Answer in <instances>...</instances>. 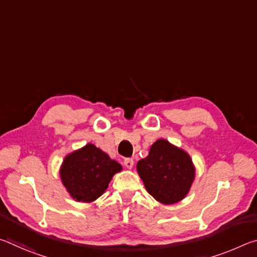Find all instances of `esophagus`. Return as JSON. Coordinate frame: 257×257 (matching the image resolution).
I'll return each mask as SVG.
<instances>
[{"label":"esophagus","instance_id":"esophagus-1","mask_svg":"<svg viewBox=\"0 0 257 257\" xmlns=\"http://www.w3.org/2000/svg\"><path fill=\"white\" fill-rule=\"evenodd\" d=\"M123 164L127 169H132L134 167V160L133 159H124Z\"/></svg>","mask_w":257,"mask_h":257}]
</instances>
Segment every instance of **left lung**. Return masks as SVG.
Segmentation results:
<instances>
[{
    "instance_id": "1",
    "label": "left lung",
    "mask_w": 257,
    "mask_h": 257,
    "mask_svg": "<svg viewBox=\"0 0 257 257\" xmlns=\"http://www.w3.org/2000/svg\"><path fill=\"white\" fill-rule=\"evenodd\" d=\"M137 171L146 190L167 205L181 201L195 178L190 156L165 139L151 146L149 155L137 163Z\"/></svg>"
}]
</instances>
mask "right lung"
Masks as SVG:
<instances>
[{
  "label": "right lung",
  "instance_id": "obj_1",
  "mask_svg": "<svg viewBox=\"0 0 257 257\" xmlns=\"http://www.w3.org/2000/svg\"><path fill=\"white\" fill-rule=\"evenodd\" d=\"M122 167L93 144L69 154L60 169L62 184L78 202L90 203L106 190Z\"/></svg>",
  "mask_w": 257,
  "mask_h": 257
}]
</instances>
